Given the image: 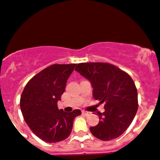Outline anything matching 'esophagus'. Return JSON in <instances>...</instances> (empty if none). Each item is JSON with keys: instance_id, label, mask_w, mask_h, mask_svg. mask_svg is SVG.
<instances>
[{"instance_id": "34e87169", "label": "esophagus", "mask_w": 160, "mask_h": 160, "mask_svg": "<svg viewBox=\"0 0 160 160\" xmlns=\"http://www.w3.org/2000/svg\"><path fill=\"white\" fill-rule=\"evenodd\" d=\"M83 114L86 115V116H88V115H91V112H86V111H83Z\"/></svg>"}]
</instances>
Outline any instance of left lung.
Wrapping results in <instances>:
<instances>
[{"instance_id":"left-lung-1","label":"left lung","mask_w":160,"mask_h":160,"mask_svg":"<svg viewBox=\"0 0 160 160\" xmlns=\"http://www.w3.org/2000/svg\"><path fill=\"white\" fill-rule=\"evenodd\" d=\"M75 71L91 83L92 96L105 103L99 122L90 127L94 137L110 140L121 136L134 120L138 108V91L126 72L108 63H80Z\"/></svg>"}]
</instances>
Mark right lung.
<instances>
[{
    "instance_id": "right-lung-1",
    "label": "right lung",
    "mask_w": 160,
    "mask_h": 160,
    "mask_svg": "<svg viewBox=\"0 0 160 160\" xmlns=\"http://www.w3.org/2000/svg\"><path fill=\"white\" fill-rule=\"evenodd\" d=\"M76 65L55 64L45 68L28 82L21 95L20 108L24 120L31 131L47 143L68 138L73 120L81 115L79 109L71 112L59 110L57 104Z\"/></svg>"
}]
</instances>
